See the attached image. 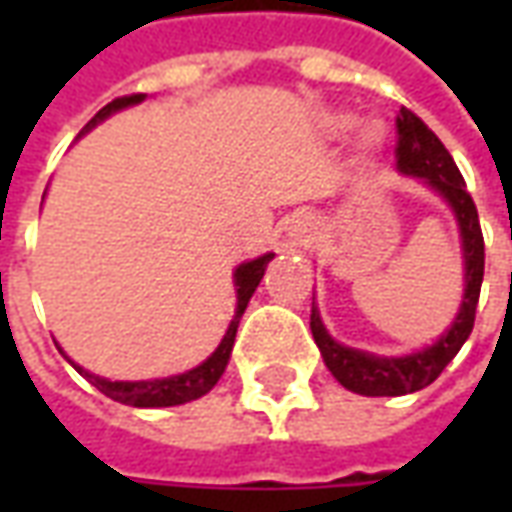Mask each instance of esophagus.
Wrapping results in <instances>:
<instances>
[{
    "instance_id": "esophagus-1",
    "label": "esophagus",
    "mask_w": 512,
    "mask_h": 512,
    "mask_svg": "<svg viewBox=\"0 0 512 512\" xmlns=\"http://www.w3.org/2000/svg\"><path fill=\"white\" fill-rule=\"evenodd\" d=\"M288 238L293 246H307L310 244V227H307L304 222H296L293 227H290Z\"/></svg>"
}]
</instances>
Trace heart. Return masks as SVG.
Here are the masks:
<instances>
[{
    "label": "heart",
    "instance_id": "obj_1",
    "mask_svg": "<svg viewBox=\"0 0 512 512\" xmlns=\"http://www.w3.org/2000/svg\"><path fill=\"white\" fill-rule=\"evenodd\" d=\"M354 123H356L354 115L334 117V128H340V131H348V128H354ZM378 139H381V128H378V126H367L365 134H362V145H365V147H376Z\"/></svg>",
    "mask_w": 512,
    "mask_h": 512
}]
</instances>
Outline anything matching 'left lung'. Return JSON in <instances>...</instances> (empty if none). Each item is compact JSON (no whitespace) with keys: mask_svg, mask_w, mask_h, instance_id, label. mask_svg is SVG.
<instances>
[{"mask_svg":"<svg viewBox=\"0 0 512 512\" xmlns=\"http://www.w3.org/2000/svg\"><path fill=\"white\" fill-rule=\"evenodd\" d=\"M397 126V169L411 178H422L430 189H436L447 200V205L458 219L463 246V288L461 310L455 321L439 340L422 351L408 356H373L365 351H356L348 345H340L332 334L326 332L321 315L312 307L310 329L315 343L321 348V356L332 376L351 389L356 395L367 397H397L419 392L433 384L441 376V370L450 365L455 354L461 351L466 337L474 329V312L480 299V285H483L485 268V244L477 208H474L472 194L466 191L463 175L455 167V161L441 145V139L419 120L411 109H400L395 120Z\"/></svg>","mask_w":512,"mask_h":512,"instance_id":"8db88e82","label":"left lung"}]
</instances>
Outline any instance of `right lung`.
<instances>
[{
    "mask_svg": "<svg viewBox=\"0 0 512 512\" xmlns=\"http://www.w3.org/2000/svg\"><path fill=\"white\" fill-rule=\"evenodd\" d=\"M139 101H145V95H123V98H115L112 104H106L98 115L84 126V131H90L95 128L101 120H106L109 115H115L120 109H126V106H134ZM82 131V134H84ZM271 252L263 257H257V260H249V263H241V266L235 268V293H238V307H235V315L230 326H227V332H224L222 343L219 348L213 351L202 365L191 367L186 373H180V376H169V378H153V381H109V378L93 376V373H87L84 367L73 365L79 373H82L95 389H101L106 397H112L117 403H126V406L134 408H164V406H180V403H189V400H197V397L208 395L216 381L222 378L224 367L230 362V354H233V343H235V332H238V323H241V315H244L246 304L252 299V293L260 285V279L266 274L268 260H271Z\"/></svg>",
    "mask_w": 512,
    "mask_h": 512,
    "instance_id": "1",
    "label": "right lung"
}]
</instances>
